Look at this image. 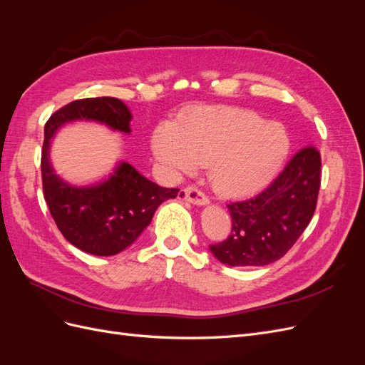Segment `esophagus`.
I'll use <instances>...</instances> for the list:
<instances>
[{"mask_svg": "<svg viewBox=\"0 0 365 365\" xmlns=\"http://www.w3.org/2000/svg\"><path fill=\"white\" fill-rule=\"evenodd\" d=\"M181 197H182V200H185V201L192 202V204H196V205H205V204H208L207 195L202 190L197 189L196 185H187L185 189L182 190V193H181Z\"/></svg>", "mask_w": 365, "mask_h": 365, "instance_id": "obj_1", "label": "esophagus"}]
</instances>
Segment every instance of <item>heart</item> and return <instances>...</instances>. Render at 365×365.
<instances>
[{
  "mask_svg": "<svg viewBox=\"0 0 365 365\" xmlns=\"http://www.w3.org/2000/svg\"><path fill=\"white\" fill-rule=\"evenodd\" d=\"M158 160L172 173H190L208 164L215 190L242 196L269 184L291 149L286 128L240 108H200L178 123L153 130Z\"/></svg>",
  "mask_w": 365,
  "mask_h": 365,
  "instance_id": "b5f03b06",
  "label": "heart"
}]
</instances>
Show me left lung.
I'll list each match as a JSON object with an SVG mask.
<instances>
[{
	"mask_svg": "<svg viewBox=\"0 0 365 365\" xmlns=\"http://www.w3.org/2000/svg\"><path fill=\"white\" fill-rule=\"evenodd\" d=\"M322 155L315 146L302 148L259 195L230 202L231 231L210 245L215 257L230 267H263L282 259L315 213Z\"/></svg>",
	"mask_w": 365,
	"mask_h": 365,
	"instance_id": "left-lung-1",
	"label": "left lung"
}]
</instances>
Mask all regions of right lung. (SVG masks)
<instances>
[{
  "label": "right lung",
  "instance_id": "1",
  "mask_svg": "<svg viewBox=\"0 0 365 365\" xmlns=\"http://www.w3.org/2000/svg\"><path fill=\"white\" fill-rule=\"evenodd\" d=\"M77 118L103 121L113 129L130 132V113L114 97L82 98L51 114L43 129L42 190L54 222L76 248L94 256H114L143 233L158 205L178 196L180 189L160 187L128 163L101 185L73 187L63 182L51 169L48 146L61 125Z\"/></svg>",
  "mask_w": 365,
  "mask_h": 365
}]
</instances>
